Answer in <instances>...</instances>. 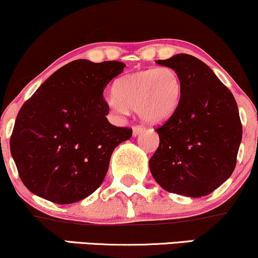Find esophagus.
<instances>
[{
	"label": "esophagus",
	"instance_id": "obj_1",
	"mask_svg": "<svg viewBox=\"0 0 258 258\" xmlns=\"http://www.w3.org/2000/svg\"><path fill=\"white\" fill-rule=\"evenodd\" d=\"M142 132H144V127L142 126H134V128H132V135H134L135 137L136 136L141 135Z\"/></svg>",
	"mask_w": 258,
	"mask_h": 258
}]
</instances>
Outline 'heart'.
<instances>
[{"label":"heart","instance_id":"heart-1","mask_svg":"<svg viewBox=\"0 0 258 258\" xmlns=\"http://www.w3.org/2000/svg\"><path fill=\"white\" fill-rule=\"evenodd\" d=\"M181 79L171 67H158L128 73L114 84L109 105L117 114L137 110L144 122L159 123L171 116L179 105Z\"/></svg>","mask_w":258,"mask_h":258}]
</instances>
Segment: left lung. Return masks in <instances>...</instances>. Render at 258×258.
Segmentation results:
<instances>
[{
  "label": "left lung",
  "instance_id": "1",
  "mask_svg": "<svg viewBox=\"0 0 258 258\" xmlns=\"http://www.w3.org/2000/svg\"><path fill=\"white\" fill-rule=\"evenodd\" d=\"M158 64L181 79L174 114L158 127L159 147L149 159L154 180L165 191L200 198L230 177L242 138L236 101L205 62L177 53Z\"/></svg>",
  "mask_w": 258,
  "mask_h": 258
}]
</instances>
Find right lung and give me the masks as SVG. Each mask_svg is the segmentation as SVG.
<instances>
[{
  "mask_svg": "<svg viewBox=\"0 0 258 258\" xmlns=\"http://www.w3.org/2000/svg\"><path fill=\"white\" fill-rule=\"evenodd\" d=\"M118 61L76 60L51 75L17 115L11 154L24 186L58 205L78 202L104 181L116 147L132 130L107 121L104 89Z\"/></svg>",
  "mask_w": 258,
  "mask_h": 258,
  "instance_id": "right-lung-1",
  "label": "right lung"
}]
</instances>
